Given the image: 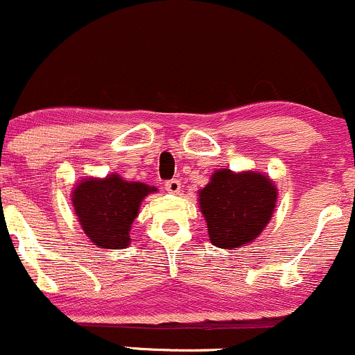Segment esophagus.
Masks as SVG:
<instances>
[{
	"label": "esophagus",
	"mask_w": 355,
	"mask_h": 355,
	"mask_svg": "<svg viewBox=\"0 0 355 355\" xmlns=\"http://www.w3.org/2000/svg\"><path fill=\"white\" fill-rule=\"evenodd\" d=\"M180 180H177V178H171V180H166L165 182V189L168 190L170 193H178L180 192Z\"/></svg>",
	"instance_id": "1"
}]
</instances>
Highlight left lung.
<instances>
[{"mask_svg":"<svg viewBox=\"0 0 355 355\" xmlns=\"http://www.w3.org/2000/svg\"><path fill=\"white\" fill-rule=\"evenodd\" d=\"M210 243L222 249L241 248L261 234L276 205V189L261 173L217 170L198 193Z\"/></svg>","mask_w":355,"mask_h":355,"instance_id":"8db88e82","label":"left lung"}]
</instances>
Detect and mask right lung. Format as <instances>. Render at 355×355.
I'll use <instances>...</instances> for the list:
<instances>
[{"label": "right lung", "mask_w": 355, "mask_h": 355, "mask_svg": "<svg viewBox=\"0 0 355 355\" xmlns=\"http://www.w3.org/2000/svg\"><path fill=\"white\" fill-rule=\"evenodd\" d=\"M155 187L126 182L119 175L87 178L76 187L73 209L89 239L99 248L123 249L130 244V227L141 200Z\"/></svg>", "instance_id": "add662e5"}]
</instances>
